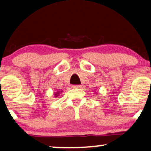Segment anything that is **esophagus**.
I'll return each mask as SVG.
<instances>
[{
	"mask_svg": "<svg viewBox=\"0 0 151 151\" xmlns=\"http://www.w3.org/2000/svg\"><path fill=\"white\" fill-rule=\"evenodd\" d=\"M81 85H72V88H80Z\"/></svg>",
	"mask_w": 151,
	"mask_h": 151,
	"instance_id": "esophagus-1",
	"label": "esophagus"
}]
</instances>
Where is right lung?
I'll return each mask as SVG.
<instances>
[{"instance_id": "add662e5", "label": "right lung", "mask_w": 151, "mask_h": 151, "mask_svg": "<svg viewBox=\"0 0 151 151\" xmlns=\"http://www.w3.org/2000/svg\"><path fill=\"white\" fill-rule=\"evenodd\" d=\"M58 94H59V92H58V93H56V94H55V96H58Z\"/></svg>"}]
</instances>
